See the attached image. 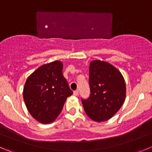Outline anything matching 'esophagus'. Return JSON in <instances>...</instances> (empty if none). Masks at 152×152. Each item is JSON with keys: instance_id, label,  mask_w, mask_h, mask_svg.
Segmentation results:
<instances>
[{"instance_id": "1", "label": "esophagus", "mask_w": 152, "mask_h": 152, "mask_svg": "<svg viewBox=\"0 0 152 152\" xmlns=\"http://www.w3.org/2000/svg\"><path fill=\"white\" fill-rule=\"evenodd\" d=\"M73 94H74L75 96H78L79 95V91H78L77 90L74 91H73Z\"/></svg>"}]
</instances>
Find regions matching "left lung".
Masks as SVG:
<instances>
[{
  "instance_id": "1",
  "label": "left lung",
  "mask_w": 152,
  "mask_h": 152,
  "mask_svg": "<svg viewBox=\"0 0 152 152\" xmlns=\"http://www.w3.org/2000/svg\"><path fill=\"white\" fill-rule=\"evenodd\" d=\"M91 94L82 100L87 115L101 122L111 118L122 106L126 97V84L118 69L103 61H92L89 66Z\"/></svg>"
}]
</instances>
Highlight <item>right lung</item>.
I'll list each match as a JSON object with an SVG mask.
<instances>
[{
  "mask_svg": "<svg viewBox=\"0 0 152 152\" xmlns=\"http://www.w3.org/2000/svg\"><path fill=\"white\" fill-rule=\"evenodd\" d=\"M62 69L63 63L55 61L38 67L25 82V103L30 114L39 123L53 122L67 97L73 94Z\"/></svg>",
  "mask_w": 152,
  "mask_h": 152,
  "instance_id": "add662e5",
  "label": "right lung"
}]
</instances>
